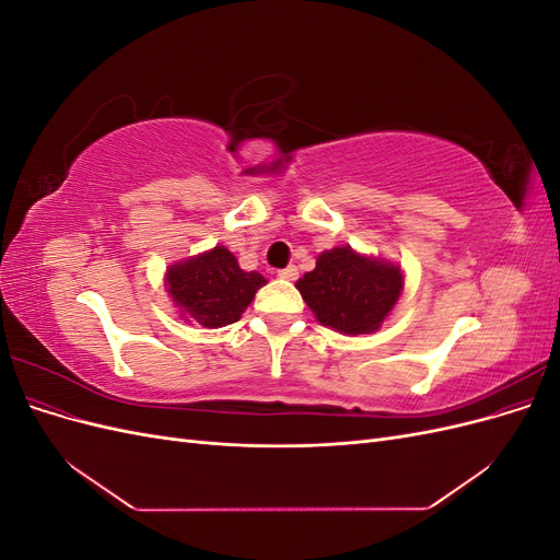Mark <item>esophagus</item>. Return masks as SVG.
I'll list each match as a JSON object with an SVG mask.
<instances>
[{
  "instance_id": "esophagus-1",
  "label": "esophagus",
  "mask_w": 560,
  "mask_h": 560,
  "mask_svg": "<svg viewBox=\"0 0 560 560\" xmlns=\"http://www.w3.org/2000/svg\"><path fill=\"white\" fill-rule=\"evenodd\" d=\"M278 276H280L282 280H296V278H299V268H296V266H287V268L278 270Z\"/></svg>"
}]
</instances>
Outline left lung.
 I'll list each match as a JSON object with an SVG mask.
<instances>
[{"mask_svg": "<svg viewBox=\"0 0 560 560\" xmlns=\"http://www.w3.org/2000/svg\"><path fill=\"white\" fill-rule=\"evenodd\" d=\"M319 325L346 336L374 334L395 311L404 292V270L350 245L319 252L311 273L296 280Z\"/></svg>", "mask_w": 560, "mask_h": 560, "instance_id": "left-lung-1", "label": "left lung"}]
</instances>
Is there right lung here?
<instances>
[{"instance_id":"1","label":"right lung","mask_w":560,"mask_h":560,"mask_svg":"<svg viewBox=\"0 0 560 560\" xmlns=\"http://www.w3.org/2000/svg\"><path fill=\"white\" fill-rule=\"evenodd\" d=\"M165 292L186 325L219 329L243 317L266 278L243 270L235 254L217 245L167 266Z\"/></svg>"}]
</instances>
